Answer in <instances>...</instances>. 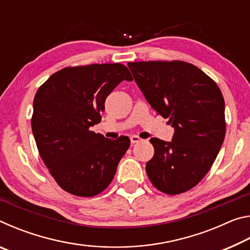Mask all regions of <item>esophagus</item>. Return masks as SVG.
<instances>
[{
  "mask_svg": "<svg viewBox=\"0 0 250 250\" xmlns=\"http://www.w3.org/2000/svg\"><path fill=\"white\" fill-rule=\"evenodd\" d=\"M130 141H131V143H138L139 141H141V138L138 137V135L133 134L130 137Z\"/></svg>",
  "mask_w": 250,
  "mask_h": 250,
  "instance_id": "34e87169",
  "label": "esophagus"
}]
</instances>
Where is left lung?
<instances>
[{
	"label": "left lung",
	"mask_w": 250,
	"mask_h": 250,
	"mask_svg": "<svg viewBox=\"0 0 250 250\" xmlns=\"http://www.w3.org/2000/svg\"><path fill=\"white\" fill-rule=\"evenodd\" d=\"M152 109L174 128L172 141L151 138L147 176L175 195L194 188L213 166L225 138V101L213 79L185 62H128Z\"/></svg>",
	"instance_id": "8db88e82"
}]
</instances>
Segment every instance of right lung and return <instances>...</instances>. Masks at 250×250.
Segmentation results:
<instances>
[{
	"instance_id": "obj_1",
	"label": "right lung",
	"mask_w": 250,
	"mask_h": 250,
	"mask_svg": "<svg viewBox=\"0 0 250 250\" xmlns=\"http://www.w3.org/2000/svg\"><path fill=\"white\" fill-rule=\"evenodd\" d=\"M124 80L132 76L118 62L67 67L37 90L32 131L45 166L66 192L90 197L111 183L130 139L111 140L90 126L99 124L105 98Z\"/></svg>"
}]
</instances>
